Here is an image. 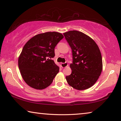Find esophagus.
<instances>
[{"mask_svg": "<svg viewBox=\"0 0 121 121\" xmlns=\"http://www.w3.org/2000/svg\"><path fill=\"white\" fill-rule=\"evenodd\" d=\"M61 67H62V68H65V67H66L67 66H68V63H67V62L61 63Z\"/></svg>", "mask_w": 121, "mask_h": 121, "instance_id": "34e87169", "label": "esophagus"}]
</instances>
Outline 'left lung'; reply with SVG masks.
<instances>
[{
  "instance_id": "left-lung-1",
  "label": "left lung",
  "mask_w": 121,
  "mask_h": 121,
  "mask_svg": "<svg viewBox=\"0 0 121 121\" xmlns=\"http://www.w3.org/2000/svg\"><path fill=\"white\" fill-rule=\"evenodd\" d=\"M71 48V73L65 77L69 85L78 90L91 87L99 78L102 69L101 52L92 39L83 32L73 30L63 33Z\"/></svg>"
}]
</instances>
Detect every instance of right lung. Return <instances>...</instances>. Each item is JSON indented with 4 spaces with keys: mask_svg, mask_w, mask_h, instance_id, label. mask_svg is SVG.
Returning a JSON list of instances; mask_svg holds the SVG:
<instances>
[{
    "mask_svg": "<svg viewBox=\"0 0 121 121\" xmlns=\"http://www.w3.org/2000/svg\"><path fill=\"white\" fill-rule=\"evenodd\" d=\"M63 36L58 32H47L35 36L24 46L18 60L22 77L34 89H45L52 83L59 67L51 58L54 48Z\"/></svg>",
    "mask_w": 121,
    "mask_h": 121,
    "instance_id": "add662e5",
    "label": "right lung"
}]
</instances>
